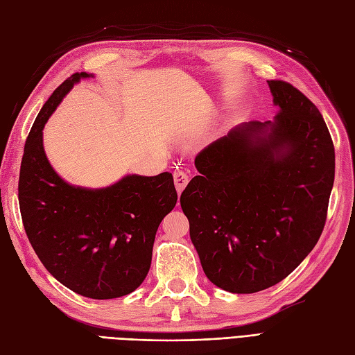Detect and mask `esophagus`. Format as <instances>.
I'll list each match as a JSON object with an SVG mask.
<instances>
[{
    "mask_svg": "<svg viewBox=\"0 0 355 355\" xmlns=\"http://www.w3.org/2000/svg\"><path fill=\"white\" fill-rule=\"evenodd\" d=\"M173 178H175V185H176L178 193L180 194L182 191H184V188L188 185V182H189V175L187 173L185 170H178Z\"/></svg>",
    "mask_w": 355,
    "mask_h": 355,
    "instance_id": "obj_1",
    "label": "esophagus"
}]
</instances>
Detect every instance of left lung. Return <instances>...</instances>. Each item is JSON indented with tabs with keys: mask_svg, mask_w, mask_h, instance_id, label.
<instances>
[{
	"mask_svg": "<svg viewBox=\"0 0 355 355\" xmlns=\"http://www.w3.org/2000/svg\"><path fill=\"white\" fill-rule=\"evenodd\" d=\"M273 122H249L196 157L180 196L209 281L251 294L285 279L322 233L334 146L322 114L288 82L267 80Z\"/></svg>",
	"mask_w": 355,
	"mask_h": 355,
	"instance_id": "left-lung-1",
	"label": "left lung"
}]
</instances>
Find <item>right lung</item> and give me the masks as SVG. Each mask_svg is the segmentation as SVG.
<instances>
[{
	"label": "right lung",
	"instance_id": "obj_1",
	"mask_svg": "<svg viewBox=\"0 0 355 355\" xmlns=\"http://www.w3.org/2000/svg\"><path fill=\"white\" fill-rule=\"evenodd\" d=\"M53 91L28 134L19 173V207L37 257L55 279L89 299L127 295L145 281L158 225L176 206L168 171L131 175L101 189L69 185L49 164L43 127L80 78Z\"/></svg>",
	"mask_w": 355,
	"mask_h": 355
}]
</instances>
